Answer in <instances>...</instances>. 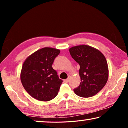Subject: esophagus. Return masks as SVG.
Here are the masks:
<instances>
[{
  "label": "esophagus",
  "mask_w": 128,
  "mask_h": 128,
  "mask_svg": "<svg viewBox=\"0 0 128 128\" xmlns=\"http://www.w3.org/2000/svg\"><path fill=\"white\" fill-rule=\"evenodd\" d=\"M69 79H70V78H67V79L64 80V82H65V83H68V82H69Z\"/></svg>",
  "instance_id": "34e87169"
}]
</instances>
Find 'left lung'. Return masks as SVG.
Listing matches in <instances>:
<instances>
[{
	"label": "left lung",
	"mask_w": 128,
	"mask_h": 128,
	"mask_svg": "<svg viewBox=\"0 0 128 128\" xmlns=\"http://www.w3.org/2000/svg\"><path fill=\"white\" fill-rule=\"evenodd\" d=\"M72 57L80 65V85L75 94L82 97H92L102 90L109 75L107 62L98 50L87 45L69 48Z\"/></svg>",
	"instance_id": "1"
}]
</instances>
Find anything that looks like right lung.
Wrapping results in <instances>:
<instances>
[{"mask_svg":"<svg viewBox=\"0 0 128 128\" xmlns=\"http://www.w3.org/2000/svg\"><path fill=\"white\" fill-rule=\"evenodd\" d=\"M60 52L58 49L45 47L31 54L24 60L20 80L26 92L35 99L48 101L58 93L62 80L52 65Z\"/></svg>","mask_w":128,"mask_h":128,"instance_id":"right-lung-1","label":"right lung"}]
</instances>
